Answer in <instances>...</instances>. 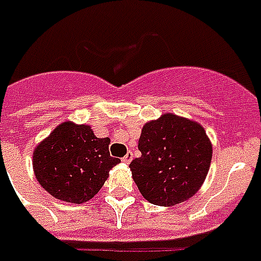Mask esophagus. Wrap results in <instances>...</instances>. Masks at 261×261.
Masks as SVG:
<instances>
[{
	"label": "esophagus",
	"instance_id": "1",
	"mask_svg": "<svg viewBox=\"0 0 261 261\" xmlns=\"http://www.w3.org/2000/svg\"><path fill=\"white\" fill-rule=\"evenodd\" d=\"M131 160H133V152H130V151H128V152H127V154L123 156V162H124V164H130Z\"/></svg>",
	"mask_w": 261,
	"mask_h": 261
}]
</instances>
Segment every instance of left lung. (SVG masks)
Here are the masks:
<instances>
[{
    "instance_id": "8db88e82",
    "label": "left lung",
    "mask_w": 261,
    "mask_h": 261,
    "mask_svg": "<svg viewBox=\"0 0 261 261\" xmlns=\"http://www.w3.org/2000/svg\"><path fill=\"white\" fill-rule=\"evenodd\" d=\"M138 149L141 156L130 164L133 178L144 198L158 206L192 198L212 161V144L203 127L172 113L144 125Z\"/></svg>"
}]
</instances>
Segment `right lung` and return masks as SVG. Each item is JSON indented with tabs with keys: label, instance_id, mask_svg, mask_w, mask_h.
Here are the masks:
<instances>
[{
	"label": "right lung",
	"instance_id": "obj_1",
	"mask_svg": "<svg viewBox=\"0 0 261 261\" xmlns=\"http://www.w3.org/2000/svg\"><path fill=\"white\" fill-rule=\"evenodd\" d=\"M109 144L110 138H97L90 125L65 121L34 149L36 179L56 199L87 202L120 162L110 156Z\"/></svg>",
	"mask_w": 261,
	"mask_h": 261
}]
</instances>
